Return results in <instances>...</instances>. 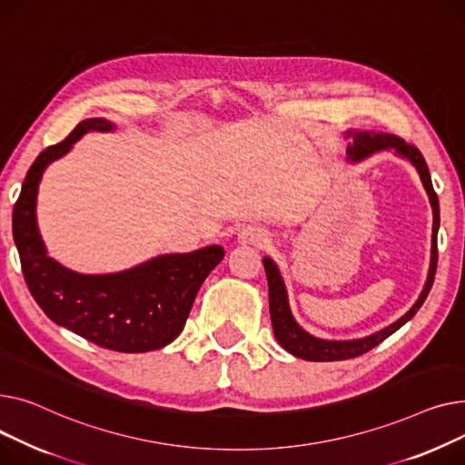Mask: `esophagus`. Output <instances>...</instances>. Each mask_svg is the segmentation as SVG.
<instances>
[{
  "label": "esophagus",
  "instance_id": "1",
  "mask_svg": "<svg viewBox=\"0 0 465 465\" xmlns=\"http://www.w3.org/2000/svg\"><path fill=\"white\" fill-rule=\"evenodd\" d=\"M266 234L261 231V229H255V227H245L240 231L238 234V242L240 243H248V245H257V248H261L262 243H266Z\"/></svg>",
  "mask_w": 465,
  "mask_h": 465
}]
</instances>
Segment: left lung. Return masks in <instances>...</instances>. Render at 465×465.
Here are the masks:
<instances>
[{
	"instance_id": "obj_1",
	"label": "left lung",
	"mask_w": 465,
	"mask_h": 465,
	"mask_svg": "<svg viewBox=\"0 0 465 465\" xmlns=\"http://www.w3.org/2000/svg\"><path fill=\"white\" fill-rule=\"evenodd\" d=\"M347 139H351V144L347 146V155L352 163L362 161L364 157L379 152V150H394L398 155L405 157L411 165L417 169L422 185L428 193L431 210H433V229H431V259H430V270H428V280L426 285L419 296L413 308L409 310L403 317H400L396 322H392L387 329L379 331L371 336L361 338V340H321L306 332L302 326H300L289 308V298L287 289L283 283V278L276 262L270 257L262 259L266 280H268V298H270V319H272V329H274V336L278 343L289 351L291 354L298 359L312 361V362H334V361H347L361 357V354L371 351L381 341H385L391 334H394L398 329L409 321L420 310L424 300L433 285L435 278V268H438V229H440V201L435 195L430 171L422 153L413 144H407L400 136L389 134V133H375V131H347Z\"/></svg>"
}]
</instances>
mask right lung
Instances as JSON below:
<instances>
[{
    "label": "right lung",
    "instance_id": "add662e5",
    "mask_svg": "<svg viewBox=\"0 0 465 465\" xmlns=\"http://www.w3.org/2000/svg\"><path fill=\"white\" fill-rule=\"evenodd\" d=\"M113 129L111 122L90 118L80 122L67 139L39 153L13 210V236L27 289L46 317L99 347L146 352L169 345L183 331L203 282L222 262L225 250L208 245L191 253L159 255L103 276L78 274L46 255L35 217L45 169L84 133Z\"/></svg>",
    "mask_w": 465,
    "mask_h": 465
}]
</instances>
